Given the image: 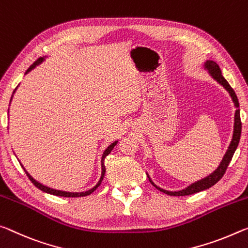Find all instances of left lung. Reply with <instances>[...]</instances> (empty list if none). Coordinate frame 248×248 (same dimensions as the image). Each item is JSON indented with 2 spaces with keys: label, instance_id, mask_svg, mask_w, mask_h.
<instances>
[{
  "label": "left lung",
  "instance_id": "obj_1",
  "mask_svg": "<svg viewBox=\"0 0 248 248\" xmlns=\"http://www.w3.org/2000/svg\"><path fill=\"white\" fill-rule=\"evenodd\" d=\"M205 68L208 69L210 75L213 77L214 79H216L218 83H221L223 87H224L227 91H229L230 95L232 96L233 99V102L235 104V107L238 108L239 107V103H238V99L236 94H235V91L233 90V88L230 86V83L227 82L225 80L224 77L222 76V72H221V69L220 67L217 66V62H212V60H208V62H205ZM235 122H234V133H233V139L232 141H231V144L229 146V149H227L226 154L223 157V159L221 161L220 166H218L217 169L216 171L212 172L208 176L204 179H201L197 182H194L191 186H189L188 188H186L184 190H181V191H178V192H171V191H167V190H164L159 188V186H157L154 182L151 180V178H149V181L152 182V185H154L156 186L158 190H160L161 192H164L166 194H169V196H174V197H180V196H190V194H193V193H197V192H200V191H203V190H206L211 188V186H214L217 184V182L221 179V178L224 176V173L226 171L227 167H229L231 160H232V157L234 155L235 151H236L238 143H239V139H241V133H242V122H241V116H239V109H236V112H235Z\"/></svg>",
  "mask_w": 248,
  "mask_h": 248
}]
</instances>
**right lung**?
<instances>
[{
  "mask_svg": "<svg viewBox=\"0 0 248 248\" xmlns=\"http://www.w3.org/2000/svg\"><path fill=\"white\" fill-rule=\"evenodd\" d=\"M44 60V58L43 57H40V58H38L37 60H36V62L31 64V66L27 69L26 70V74L27 72H30L31 69H34L36 66H37V64H39L40 62H42ZM116 143L117 141H114V143L113 144H111L108 146V147L105 149V152L103 153V155H102V160H101V164H102V174H101V178H100V180H99V182H97L96 184V186H93L92 189H90V190H88V191H86V192H66V191H60V190H55V189H51V188H48V186H44V185H42V184H39L38 181H36L34 178H32L30 173H28L26 170H25V168H24V170H25V172H26V174H27V177L30 178V180L32 182V184H34V186H37V188L39 189V190H42V191H44V192H46V193H49V194H54V196H58V197H66V198H78V197H86V196H89V194H91L93 191H94V190L97 188V186H99L100 185H101V182H102V180H103V177H104V173H105V166H104V159H105V157H107L109 153L112 152V149L114 148V146L116 145Z\"/></svg>",
  "mask_w": 248,
  "mask_h": 248,
  "instance_id": "1",
  "label": "right lung"
}]
</instances>
